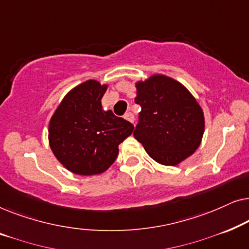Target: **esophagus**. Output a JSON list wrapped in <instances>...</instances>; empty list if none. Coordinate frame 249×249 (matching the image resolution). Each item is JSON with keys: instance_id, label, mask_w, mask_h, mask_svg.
I'll use <instances>...</instances> for the list:
<instances>
[{"instance_id": "obj_1", "label": "esophagus", "mask_w": 249, "mask_h": 249, "mask_svg": "<svg viewBox=\"0 0 249 249\" xmlns=\"http://www.w3.org/2000/svg\"><path fill=\"white\" fill-rule=\"evenodd\" d=\"M124 119L129 122H131V124H134L135 121V118H134V114L131 113V112H128V113L124 114Z\"/></svg>"}]
</instances>
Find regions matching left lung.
<instances>
[{
  "label": "left lung",
  "instance_id": "8db88e82",
  "mask_svg": "<svg viewBox=\"0 0 249 249\" xmlns=\"http://www.w3.org/2000/svg\"><path fill=\"white\" fill-rule=\"evenodd\" d=\"M142 107L134 136L155 162L175 166L193 155L205 130L203 108L178 80L162 73L135 83Z\"/></svg>",
  "mask_w": 249,
  "mask_h": 249
}]
</instances>
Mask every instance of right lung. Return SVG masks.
<instances>
[{
	"label": "right lung",
	"instance_id": "add662e5",
	"mask_svg": "<svg viewBox=\"0 0 249 249\" xmlns=\"http://www.w3.org/2000/svg\"><path fill=\"white\" fill-rule=\"evenodd\" d=\"M108 84L84 81L67 93L49 124V144L57 161L78 176L107 171L117 159L119 145L134 131V125L112 111L102 98Z\"/></svg>",
	"mask_w": 249,
	"mask_h": 249
}]
</instances>
